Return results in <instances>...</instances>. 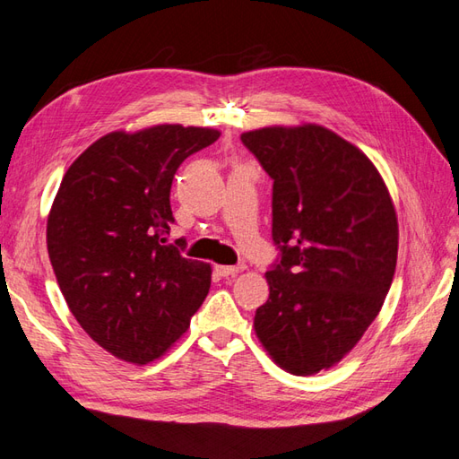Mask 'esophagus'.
I'll return each instance as SVG.
<instances>
[{"instance_id":"1","label":"esophagus","mask_w":459,"mask_h":459,"mask_svg":"<svg viewBox=\"0 0 459 459\" xmlns=\"http://www.w3.org/2000/svg\"><path fill=\"white\" fill-rule=\"evenodd\" d=\"M245 264H238V266H216V271L220 273V276H236V274H239V273H243L245 271Z\"/></svg>"}]
</instances>
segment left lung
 <instances>
[{"label":"left lung","instance_id":"obj_1","mask_svg":"<svg viewBox=\"0 0 459 459\" xmlns=\"http://www.w3.org/2000/svg\"><path fill=\"white\" fill-rule=\"evenodd\" d=\"M241 142L274 181L273 239L282 251L264 274L255 334L290 374L329 370L359 344L394 281V200L368 155L321 125L264 126Z\"/></svg>","mask_w":459,"mask_h":459}]
</instances>
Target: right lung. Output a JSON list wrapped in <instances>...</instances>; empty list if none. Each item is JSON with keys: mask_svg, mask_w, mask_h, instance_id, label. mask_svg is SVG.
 <instances>
[{"mask_svg": "<svg viewBox=\"0 0 459 459\" xmlns=\"http://www.w3.org/2000/svg\"><path fill=\"white\" fill-rule=\"evenodd\" d=\"M218 138L216 128L183 125L115 130L62 178L47 221L56 281L82 329L118 360L160 359L208 294L212 266L163 243L178 165Z\"/></svg>", "mask_w": 459, "mask_h": 459, "instance_id": "right-lung-1", "label": "right lung"}]
</instances>
